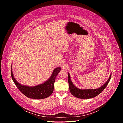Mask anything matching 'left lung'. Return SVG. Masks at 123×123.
I'll list each match as a JSON object with an SVG mask.
<instances>
[{
	"mask_svg": "<svg viewBox=\"0 0 123 123\" xmlns=\"http://www.w3.org/2000/svg\"><path fill=\"white\" fill-rule=\"evenodd\" d=\"M111 74L108 81L98 89L81 90L77 88L73 84L72 80H71V78H70L69 74L68 73V82L69 87V91L73 96L78 98L86 99L93 98L99 95L106 88L111 80Z\"/></svg>",
	"mask_w": 123,
	"mask_h": 123,
	"instance_id": "1",
	"label": "left lung"
}]
</instances>
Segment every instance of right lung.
I'll return each mask as SVG.
<instances>
[{
    "label": "right lung",
    "instance_id": "right-lung-1",
    "mask_svg": "<svg viewBox=\"0 0 123 123\" xmlns=\"http://www.w3.org/2000/svg\"><path fill=\"white\" fill-rule=\"evenodd\" d=\"M60 71V67L55 68L50 77L46 82L34 86L22 85L17 82L13 75L12 67H11V76L17 88L26 96L32 99H42L48 97L53 92L55 78Z\"/></svg>",
    "mask_w": 123,
    "mask_h": 123
}]
</instances>
